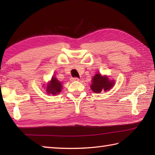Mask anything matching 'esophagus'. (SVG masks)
<instances>
[{
  "instance_id": "34e87169",
  "label": "esophagus",
  "mask_w": 155,
  "mask_h": 155,
  "mask_svg": "<svg viewBox=\"0 0 155 155\" xmlns=\"http://www.w3.org/2000/svg\"><path fill=\"white\" fill-rule=\"evenodd\" d=\"M79 81V78H71V82H74V81Z\"/></svg>"
}]
</instances>
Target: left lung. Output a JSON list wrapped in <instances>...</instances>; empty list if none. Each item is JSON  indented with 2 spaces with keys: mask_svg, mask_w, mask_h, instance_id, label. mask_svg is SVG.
<instances>
[{
  "mask_svg": "<svg viewBox=\"0 0 155 155\" xmlns=\"http://www.w3.org/2000/svg\"><path fill=\"white\" fill-rule=\"evenodd\" d=\"M114 80H110L108 76L101 73L95 74L92 78L91 88L94 93H101V91H107L111 89L114 84Z\"/></svg>",
  "mask_w": 155,
  "mask_h": 155,
  "instance_id": "1",
  "label": "left lung"
}]
</instances>
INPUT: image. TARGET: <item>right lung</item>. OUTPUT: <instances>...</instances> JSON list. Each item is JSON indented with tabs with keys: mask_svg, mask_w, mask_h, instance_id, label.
<instances>
[{
	"mask_svg": "<svg viewBox=\"0 0 155 155\" xmlns=\"http://www.w3.org/2000/svg\"><path fill=\"white\" fill-rule=\"evenodd\" d=\"M62 83L57 78L52 77L51 80L48 82L47 87H46V92L48 94H58L61 93L62 91Z\"/></svg>",
	"mask_w": 155,
	"mask_h": 155,
	"instance_id": "obj_1",
	"label": "right lung"
}]
</instances>
